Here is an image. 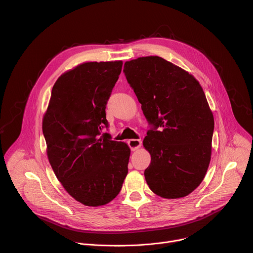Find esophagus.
Segmentation results:
<instances>
[{
	"instance_id": "esophagus-1",
	"label": "esophagus",
	"mask_w": 253,
	"mask_h": 253,
	"mask_svg": "<svg viewBox=\"0 0 253 253\" xmlns=\"http://www.w3.org/2000/svg\"><path fill=\"white\" fill-rule=\"evenodd\" d=\"M141 144L142 142L139 139H132L128 141V146L130 147L131 151H135L136 149H138L141 146Z\"/></svg>"
}]
</instances>
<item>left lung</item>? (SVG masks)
<instances>
[{"label":"left lung","instance_id":"left-lung-1","mask_svg":"<svg viewBox=\"0 0 253 253\" xmlns=\"http://www.w3.org/2000/svg\"><path fill=\"white\" fill-rule=\"evenodd\" d=\"M150 129L143 145L151 155L144 171L149 188L168 199L184 197L206 174L214 119L198 81L161 57H142L124 64Z\"/></svg>","mask_w":253,"mask_h":253}]
</instances>
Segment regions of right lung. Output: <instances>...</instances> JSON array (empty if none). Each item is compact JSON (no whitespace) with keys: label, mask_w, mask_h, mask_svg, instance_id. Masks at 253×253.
Listing matches in <instances>:
<instances>
[{"label":"right lung","mask_w":253,"mask_h":253,"mask_svg":"<svg viewBox=\"0 0 253 253\" xmlns=\"http://www.w3.org/2000/svg\"><path fill=\"white\" fill-rule=\"evenodd\" d=\"M122 65L88 62L66 72L52 89L43 119L47 154L58 180L87 206L113 200L128 173V145L102 133L109 127L105 109Z\"/></svg>","instance_id":"right-lung-1"}]
</instances>
